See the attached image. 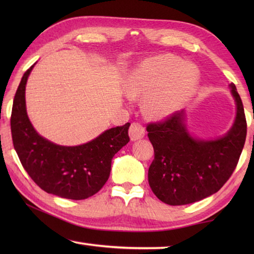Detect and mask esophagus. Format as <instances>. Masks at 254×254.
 Listing matches in <instances>:
<instances>
[{"label":"esophagus","instance_id":"1","mask_svg":"<svg viewBox=\"0 0 254 254\" xmlns=\"http://www.w3.org/2000/svg\"><path fill=\"white\" fill-rule=\"evenodd\" d=\"M144 127L142 124L140 123H132L131 127H130V130H128V134H130V137L132 141H135V140H139V139H142L144 136Z\"/></svg>","mask_w":254,"mask_h":254}]
</instances>
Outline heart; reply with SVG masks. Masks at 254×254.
Masks as SVG:
<instances>
[{
  "label": "heart",
  "instance_id": "b5f03b06",
  "mask_svg": "<svg viewBox=\"0 0 254 254\" xmlns=\"http://www.w3.org/2000/svg\"><path fill=\"white\" fill-rule=\"evenodd\" d=\"M198 72L169 56L144 60L127 80L132 96H147L145 109L154 118L166 117L180 106L195 88Z\"/></svg>",
  "mask_w": 254,
  "mask_h": 254
}]
</instances>
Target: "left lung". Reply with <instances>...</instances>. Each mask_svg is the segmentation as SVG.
Listing matches in <instances>:
<instances>
[{
	"instance_id": "1",
	"label": "left lung",
	"mask_w": 254,
	"mask_h": 254,
	"mask_svg": "<svg viewBox=\"0 0 254 254\" xmlns=\"http://www.w3.org/2000/svg\"><path fill=\"white\" fill-rule=\"evenodd\" d=\"M236 119L226 135L213 141L196 140L184 126V111L147 124L154 159L148 171L153 194L163 203L191 204L217 192L233 174L247 137V119L235 85Z\"/></svg>"
}]
</instances>
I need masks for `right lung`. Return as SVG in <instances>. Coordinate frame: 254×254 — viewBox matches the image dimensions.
Segmentation results:
<instances>
[{"instance_id": "add662e5", "label": "right lung", "mask_w": 254, "mask_h": 254, "mask_svg": "<svg viewBox=\"0 0 254 254\" xmlns=\"http://www.w3.org/2000/svg\"><path fill=\"white\" fill-rule=\"evenodd\" d=\"M33 66L24 72L12 106L15 151L24 170L42 190L67 199L88 198L104 186L114 154L130 141V123L112 127L91 142L76 147H63L44 139L30 123L25 110V84Z\"/></svg>"}]
</instances>
